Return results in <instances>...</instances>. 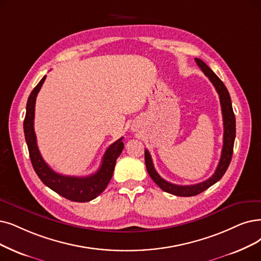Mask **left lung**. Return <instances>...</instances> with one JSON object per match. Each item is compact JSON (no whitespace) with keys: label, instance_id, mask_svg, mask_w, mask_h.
Wrapping results in <instances>:
<instances>
[{"label":"left lung","instance_id":"left-lung-1","mask_svg":"<svg viewBox=\"0 0 261 261\" xmlns=\"http://www.w3.org/2000/svg\"><path fill=\"white\" fill-rule=\"evenodd\" d=\"M195 61L197 65L199 66L203 71V74L213 83L216 92L218 93V95H220V100H221L223 122H224V141H223L221 160L217 165L215 172L213 173L211 178L198 184L184 185V186L172 184L170 182H167L166 180H164L162 176L156 172L149 151L147 149L144 150L145 167H147L148 173L150 174L152 180L158 184L164 192L175 195V196H181V197L196 196L198 194L202 193L203 191L207 190L210 186H212L217 181H220L222 179V176L225 174L229 164H230V161L232 158V152H233L234 138H236V118L232 110L230 95H229L227 88L225 87L223 81L214 74V71L207 66L202 60L196 58Z\"/></svg>","mask_w":261,"mask_h":261}]
</instances>
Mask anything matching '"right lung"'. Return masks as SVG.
<instances>
[{
	"mask_svg": "<svg viewBox=\"0 0 261 261\" xmlns=\"http://www.w3.org/2000/svg\"><path fill=\"white\" fill-rule=\"evenodd\" d=\"M45 79L46 76L43 77V79L38 82V85L31 92L27 102V113L23 122V129L31 163H32L33 168L41 182L52 191H55L62 197L71 201H90L105 191L108 183L110 182L117 159L124 148V143L122 141L123 137L116 142H113L106 150L105 154L102 156L99 169L95 173L88 176H80L79 178V176L63 175L52 170L43 160V158H41L37 147L36 135L34 132L36 96Z\"/></svg>",
	"mask_w": 261,
	"mask_h": 261,
	"instance_id": "obj_1",
	"label": "right lung"
}]
</instances>
